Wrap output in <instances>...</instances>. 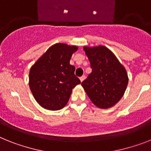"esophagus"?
<instances>
[{
	"label": "esophagus",
	"mask_w": 151,
	"mask_h": 151,
	"mask_svg": "<svg viewBox=\"0 0 151 151\" xmlns=\"http://www.w3.org/2000/svg\"><path fill=\"white\" fill-rule=\"evenodd\" d=\"M85 78H86V76H82L79 78V79H80L81 82H83V81L85 80Z\"/></svg>",
	"instance_id": "1"
}]
</instances>
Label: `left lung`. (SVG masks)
<instances>
[{
	"mask_svg": "<svg viewBox=\"0 0 151 151\" xmlns=\"http://www.w3.org/2000/svg\"><path fill=\"white\" fill-rule=\"evenodd\" d=\"M92 73L82 83L87 96L97 107L108 109L125 93L128 76L125 68L109 48L103 45L83 47Z\"/></svg>",
	"mask_w": 151,
	"mask_h": 151,
	"instance_id": "8db88e82",
	"label": "left lung"
}]
</instances>
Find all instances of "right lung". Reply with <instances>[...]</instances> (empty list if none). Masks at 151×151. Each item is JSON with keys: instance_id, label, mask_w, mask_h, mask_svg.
Wrapping results in <instances>:
<instances>
[{"instance_id": "add662e5", "label": "right lung", "mask_w": 151, "mask_h": 151, "mask_svg": "<svg viewBox=\"0 0 151 151\" xmlns=\"http://www.w3.org/2000/svg\"><path fill=\"white\" fill-rule=\"evenodd\" d=\"M78 47L57 43L52 45L33 65L29 72V87L35 100L48 110L62 109L72 91L80 84L75 76L71 57Z\"/></svg>"}]
</instances>
